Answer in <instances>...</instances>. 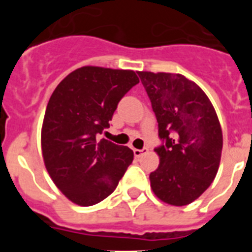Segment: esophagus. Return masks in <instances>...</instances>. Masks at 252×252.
I'll list each match as a JSON object with an SVG mask.
<instances>
[{"label": "esophagus", "instance_id": "esophagus-1", "mask_svg": "<svg viewBox=\"0 0 252 252\" xmlns=\"http://www.w3.org/2000/svg\"><path fill=\"white\" fill-rule=\"evenodd\" d=\"M148 151L149 150L146 148L141 149V150H140V149H133V155H135V157H136V158H140V157H142L144 154L148 153Z\"/></svg>", "mask_w": 252, "mask_h": 252}]
</instances>
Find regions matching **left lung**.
Segmentation results:
<instances>
[{"label": "left lung", "instance_id": "obj_1", "mask_svg": "<svg viewBox=\"0 0 252 252\" xmlns=\"http://www.w3.org/2000/svg\"><path fill=\"white\" fill-rule=\"evenodd\" d=\"M165 144L155 149L159 166L150 186L160 201L187 206L211 186L221 161V124L201 87L182 74L137 72Z\"/></svg>", "mask_w": 252, "mask_h": 252}]
</instances>
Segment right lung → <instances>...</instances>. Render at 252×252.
<instances>
[{
    "instance_id": "obj_1",
    "label": "right lung",
    "mask_w": 252,
    "mask_h": 252,
    "mask_svg": "<svg viewBox=\"0 0 252 252\" xmlns=\"http://www.w3.org/2000/svg\"><path fill=\"white\" fill-rule=\"evenodd\" d=\"M139 77L133 70L86 65L69 73L51 94L41 126V153L51 180L69 201L99 203L133 160L127 146L97 140L117 103Z\"/></svg>"
}]
</instances>
